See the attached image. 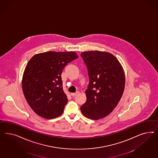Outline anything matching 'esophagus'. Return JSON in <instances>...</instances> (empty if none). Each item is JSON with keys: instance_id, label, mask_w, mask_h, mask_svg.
Listing matches in <instances>:
<instances>
[{"instance_id": "34e87169", "label": "esophagus", "mask_w": 158, "mask_h": 158, "mask_svg": "<svg viewBox=\"0 0 158 158\" xmlns=\"http://www.w3.org/2000/svg\"><path fill=\"white\" fill-rule=\"evenodd\" d=\"M79 93V91H77L76 93H72L71 94V95L72 96H73V97H74V96H77V95Z\"/></svg>"}]
</instances>
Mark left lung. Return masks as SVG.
<instances>
[{
    "label": "left lung",
    "mask_w": 158,
    "mask_h": 158,
    "mask_svg": "<svg viewBox=\"0 0 158 158\" xmlns=\"http://www.w3.org/2000/svg\"><path fill=\"white\" fill-rule=\"evenodd\" d=\"M88 71L89 83L86 102L81 106L83 115L93 120L110 115L118 104L125 86L123 68L111 53L88 51L81 54Z\"/></svg>",
    "instance_id": "8db88e82"
}]
</instances>
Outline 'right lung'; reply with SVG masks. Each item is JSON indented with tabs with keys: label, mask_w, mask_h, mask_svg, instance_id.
<instances>
[{
	"label": "right lung",
	"mask_w": 158,
	"mask_h": 158,
	"mask_svg": "<svg viewBox=\"0 0 158 158\" xmlns=\"http://www.w3.org/2000/svg\"><path fill=\"white\" fill-rule=\"evenodd\" d=\"M78 58L74 52H48L35 54L25 68L22 87L32 110L45 119L58 117L68 102L61 75L68 63Z\"/></svg>",
	"instance_id": "add662e5"
}]
</instances>
